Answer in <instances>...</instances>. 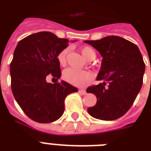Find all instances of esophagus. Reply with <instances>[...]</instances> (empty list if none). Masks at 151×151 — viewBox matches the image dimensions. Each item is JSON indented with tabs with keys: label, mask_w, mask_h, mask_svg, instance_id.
<instances>
[{
	"label": "esophagus",
	"mask_w": 151,
	"mask_h": 151,
	"mask_svg": "<svg viewBox=\"0 0 151 151\" xmlns=\"http://www.w3.org/2000/svg\"><path fill=\"white\" fill-rule=\"evenodd\" d=\"M78 92H79V93L81 95L86 94V90L85 89H79V91H78Z\"/></svg>",
	"instance_id": "34e87169"
}]
</instances>
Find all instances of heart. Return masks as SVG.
Returning a JSON list of instances; mask_svg holds the SVG:
<instances>
[{
  "instance_id": "b5f03b06",
  "label": "heart",
  "mask_w": 151,
  "mask_h": 151,
  "mask_svg": "<svg viewBox=\"0 0 151 151\" xmlns=\"http://www.w3.org/2000/svg\"><path fill=\"white\" fill-rule=\"evenodd\" d=\"M83 56L88 61H92L96 58V53L92 48L89 46H85L81 49ZM68 48H64L58 55V61L61 65H64L66 60V55ZM63 78L66 81L76 86H82L92 79V75L88 72L74 68H67L63 73Z\"/></svg>"
}]
</instances>
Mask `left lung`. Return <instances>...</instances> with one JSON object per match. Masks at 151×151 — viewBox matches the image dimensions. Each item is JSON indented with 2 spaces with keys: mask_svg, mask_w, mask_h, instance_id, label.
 Wrapping results in <instances>:
<instances>
[{
  "mask_svg": "<svg viewBox=\"0 0 151 151\" xmlns=\"http://www.w3.org/2000/svg\"><path fill=\"white\" fill-rule=\"evenodd\" d=\"M103 56L96 80L88 93L94 94L96 104L88 108L92 117L113 121L130 109L143 85L145 63L138 47L121 37L108 36L97 41H85Z\"/></svg>",
  "mask_w": 151,
  "mask_h": 151,
  "instance_id": "left-lung-1",
  "label": "left lung"
}]
</instances>
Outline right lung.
Wrapping results in <instances>:
<instances>
[{"instance_id":"1","label":"right lung","mask_w":151,"mask_h":151,"mask_svg":"<svg viewBox=\"0 0 151 151\" xmlns=\"http://www.w3.org/2000/svg\"><path fill=\"white\" fill-rule=\"evenodd\" d=\"M68 40L50 32H39L18 43L10 64L13 96L23 112L34 122L50 123L61 117L64 100L78 89L69 83L51 84L46 78L61 77L58 55L68 46Z\"/></svg>"}]
</instances>
